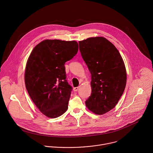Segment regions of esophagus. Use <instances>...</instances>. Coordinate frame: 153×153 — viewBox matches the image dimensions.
Returning <instances> with one entry per match:
<instances>
[{"instance_id": "1", "label": "esophagus", "mask_w": 153, "mask_h": 153, "mask_svg": "<svg viewBox=\"0 0 153 153\" xmlns=\"http://www.w3.org/2000/svg\"><path fill=\"white\" fill-rule=\"evenodd\" d=\"M79 87H75L74 88V91H77L78 89H79Z\"/></svg>"}]
</instances>
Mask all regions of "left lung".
Returning <instances> with one entry per match:
<instances>
[{"label": "left lung", "mask_w": 153, "mask_h": 153, "mask_svg": "<svg viewBox=\"0 0 153 153\" xmlns=\"http://www.w3.org/2000/svg\"><path fill=\"white\" fill-rule=\"evenodd\" d=\"M79 47L91 75L92 92L86 106L102 115L115 107L124 91L127 73L123 59L115 46L103 37L79 41Z\"/></svg>", "instance_id": "1"}]
</instances>
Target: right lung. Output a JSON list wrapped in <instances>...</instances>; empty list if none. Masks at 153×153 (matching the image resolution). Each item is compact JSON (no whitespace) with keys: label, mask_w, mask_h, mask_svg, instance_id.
Returning <instances> with one entry per match:
<instances>
[{"label":"right lung","mask_w":153,"mask_h":153,"mask_svg":"<svg viewBox=\"0 0 153 153\" xmlns=\"http://www.w3.org/2000/svg\"><path fill=\"white\" fill-rule=\"evenodd\" d=\"M76 41L46 39L32 51L25 69V82L33 103L48 117L65 113L72 87L66 79V62L76 55Z\"/></svg>","instance_id":"right-lung-1"}]
</instances>
